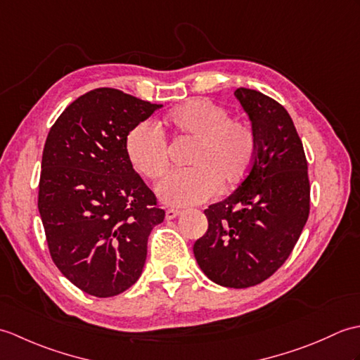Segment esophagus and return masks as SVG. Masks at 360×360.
Segmentation results:
<instances>
[{
  "label": "esophagus",
  "mask_w": 360,
  "mask_h": 360,
  "mask_svg": "<svg viewBox=\"0 0 360 360\" xmlns=\"http://www.w3.org/2000/svg\"><path fill=\"white\" fill-rule=\"evenodd\" d=\"M179 215H181V210H178V209H167L165 210V218L167 219H173V218L179 217Z\"/></svg>",
  "instance_id": "esophagus-1"
}]
</instances>
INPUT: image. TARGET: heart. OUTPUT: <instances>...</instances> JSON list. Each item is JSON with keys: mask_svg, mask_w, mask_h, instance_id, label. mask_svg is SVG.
I'll return each instance as SVG.
<instances>
[{"mask_svg": "<svg viewBox=\"0 0 360 360\" xmlns=\"http://www.w3.org/2000/svg\"><path fill=\"white\" fill-rule=\"evenodd\" d=\"M181 136L196 141L188 156L193 167L168 172L156 192L170 205L201 204L217 195L219 184L231 188L246 178L257 153V136L248 122L231 117L224 105L193 98L167 117ZM129 165L143 178H156L168 164L165 134L155 122L142 120L125 136Z\"/></svg>", "mask_w": 360, "mask_h": 360, "instance_id": "1", "label": "heart"}]
</instances>
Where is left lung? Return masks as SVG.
I'll list each match as a JSON object with an SVG mask.
<instances>
[{
    "mask_svg": "<svg viewBox=\"0 0 360 360\" xmlns=\"http://www.w3.org/2000/svg\"><path fill=\"white\" fill-rule=\"evenodd\" d=\"M235 96L257 136L255 159L238 188L204 210L209 227L193 254L212 281L241 289L286 262L309 217L311 187L303 143L285 106L249 88Z\"/></svg>",
    "mask_w": 360,
    "mask_h": 360,
    "instance_id": "1",
    "label": "left lung"
}]
</instances>
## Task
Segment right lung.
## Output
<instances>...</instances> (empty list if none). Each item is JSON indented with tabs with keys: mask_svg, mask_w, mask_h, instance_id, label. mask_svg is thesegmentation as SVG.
Wrapping results in <instances>:
<instances>
[{
	"mask_svg": "<svg viewBox=\"0 0 360 360\" xmlns=\"http://www.w3.org/2000/svg\"><path fill=\"white\" fill-rule=\"evenodd\" d=\"M160 105L114 88L80 96L46 137L38 210L58 271L83 292L112 297L141 277L165 212L125 155V136Z\"/></svg>",
	"mask_w": 360,
	"mask_h": 360,
	"instance_id": "right-lung-1",
	"label": "right lung"
}]
</instances>
